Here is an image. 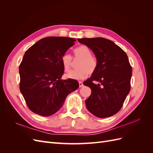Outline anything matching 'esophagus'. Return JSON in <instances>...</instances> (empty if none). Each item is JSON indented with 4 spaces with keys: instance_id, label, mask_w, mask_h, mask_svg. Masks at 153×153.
<instances>
[{
    "instance_id": "34e87169",
    "label": "esophagus",
    "mask_w": 153,
    "mask_h": 153,
    "mask_svg": "<svg viewBox=\"0 0 153 153\" xmlns=\"http://www.w3.org/2000/svg\"><path fill=\"white\" fill-rule=\"evenodd\" d=\"M78 84H79V87H83V85H84V84H83V82H81V81L78 82Z\"/></svg>"
}]
</instances>
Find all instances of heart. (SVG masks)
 Here are the masks:
<instances>
[{
	"instance_id": "1",
	"label": "heart",
	"mask_w": 153,
	"mask_h": 153,
	"mask_svg": "<svg viewBox=\"0 0 153 153\" xmlns=\"http://www.w3.org/2000/svg\"><path fill=\"white\" fill-rule=\"evenodd\" d=\"M74 55L76 58L80 59L76 64L78 68L69 71L66 75V78L70 79H84L87 75L93 74L98 68V60L91 55V51L85 45H81L74 50ZM61 62L64 71L68 72L71 68L72 57L68 53H64L61 58Z\"/></svg>"
}]
</instances>
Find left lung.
<instances>
[{
    "instance_id": "1",
    "label": "left lung",
    "mask_w": 153,
    "mask_h": 153,
    "mask_svg": "<svg viewBox=\"0 0 153 153\" xmlns=\"http://www.w3.org/2000/svg\"><path fill=\"white\" fill-rule=\"evenodd\" d=\"M92 50L98 68L84 85L91 89L85 100L87 110L95 116H112L121 109L131 88L132 68L126 53L112 41L103 38L78 39ZM99 82L96 85L93 82Z\"/></svg>"
}]
</instances>
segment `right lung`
<instances>
[{
	"label": "right lung",
	"instance_id": "1",
	"mask_svg": "<svg viewBox=\"0 0 153 153\" xmlns=\"http://www.w3.org/2000/svg\"><path fill=\"white\" fill-rule=\"evenodd\" d=\"M75 41L66 37H47L25 52L19 67L20 90L32 112L50 116L79 87L75 80L61 79L64 71L61 58Z\"/></svg>",
	"mask_w": 153,
	"mask_h": 153
}]
</instances>
